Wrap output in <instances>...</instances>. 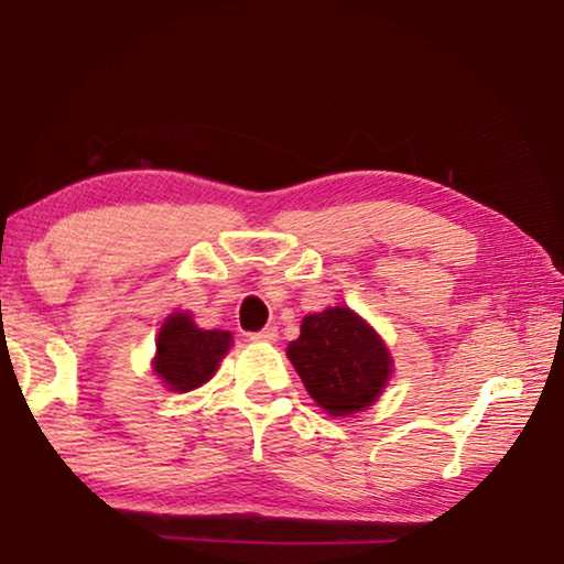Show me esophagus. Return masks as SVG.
<instances>
[{
    "label": "esophagus",
    "mask_w": 564,
    "mask_h": 564,
    "mask_svg": "<svg viewBox=\"0 0 564 564\" xmlns=\"http://www.w3.org/2000/svg\"><path fill=\"white\" fill-rule=\"evenodd\" d=\"M276 328L274 326H267V328H261V330H257V334H251V341H259V344H274L276 341Z\"/></svg>",
    "instance_id": "obj_1"
}]
</instances>
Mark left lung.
Listing matches in <instances>:
<instances>
[{
	"instance_id": "8db88e82",
	"label": "left lung",
	"mask_w": 564,
	"mask_h": 564,
	"mask_svg": "<svg viewBox=\"0 0 564 564\" xmlns=\"http://www.w3.org/2000/svg\"><path fill=\"white\" fill-rule=\"evenodd\" d=\"M288 359L307 395L334 419L367 411L392 377V354L384 338L346 305L305 315Z\"/></svg>"
}]
</instances>
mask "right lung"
I'll return each instance as SVG.
<instances>
[{"label": "right lung", "instance_id": "add662e5", "mask_svg": "<svg viewBox=\"0 0 564 564\" xmlns=\"http://www.w3.org/2000/svg\"><path fill=\"white\" fill-rule=\"evenodd\" d=\"M230 346V330H205L187 311H176L161 323L151 369L172 392L197 390L213 380Z\"/></svg>", "mask_w": 564, "mask_h": 564}]
</instances>
